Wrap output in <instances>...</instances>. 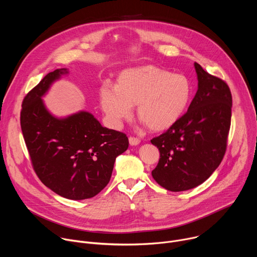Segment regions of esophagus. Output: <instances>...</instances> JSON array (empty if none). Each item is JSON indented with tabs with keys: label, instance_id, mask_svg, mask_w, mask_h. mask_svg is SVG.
<instances>
[{
	"label": "esophagus",
	"instance_id": "obj_1",
	"mask_svg": "<svg viewBox=\"0 0 257 257\" xmlns=\"http://www.w3.org/2000/svg\"><path fill=\"white\" fill-rule=\"evenodd\" d=\"M129 143L131 145H137L140 143V139L138 137H134V136H130L129 137Z\"/></svg>",
	"mask_w": 257,
	"mask_h": 257
}]
</instances>
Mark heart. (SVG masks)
<instances>
[{
	"label": "heart",
	"mask_w": 257,
	"mask_h": 257,
	"mask_svg": "<svg viewBox=\"0 0 257 257\" xmlns=\"http://www.w3.org/2000/svg\"><path fill=\"white\" fill-rule=\"evenodd\" d=\"M192 95L189 78L172 74L158 66L145 65L122 71L116 84L99 88V102L112 126L119 127L136 104L138 118L151 130L162 131L184 114Z\"/></svg>",
	"instance_id": "heart-1"
}]
</instances>
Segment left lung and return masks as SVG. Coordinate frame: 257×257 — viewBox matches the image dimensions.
<instances>
[{
	"label": "left lung",
	"mask_w": 257,
	"mask_h": 257,
	"mask_svg": "<svg viewBox=\"0 0 257 257\" xmlns=\"http://www.w3.org/2000/svg\"><path fill=\"white\" fill-rule=\"evenodd\" d=\"M198 89L188 111L166 132L151 141L160 151L152 175L173 192L192 189L219 166L227 150L232 116L228 84L194 63Z\"/></svg>",
	"instance_id": "1"
}]
</instances>
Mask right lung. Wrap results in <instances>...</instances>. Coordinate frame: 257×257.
<instances>
[{"label": "right lung", "mask_w": 257, "mask_h": 257, "mask_svg": "<svg viewBox=\"0 0 257 257\" xmlns=\"http://www.w3.org/2000/svg\"><path fill=\"white\" fill-rule=\"evenodd\" d=\"M65 68L47 74L22 101L20 124L35 174L44 184L68 199L98 194L109 182L116 158L127 151L125 133L102 127L88 112L64 119L51 115L42 96Z\"/></svg>", "instance_id": "1"}]
</instances>
